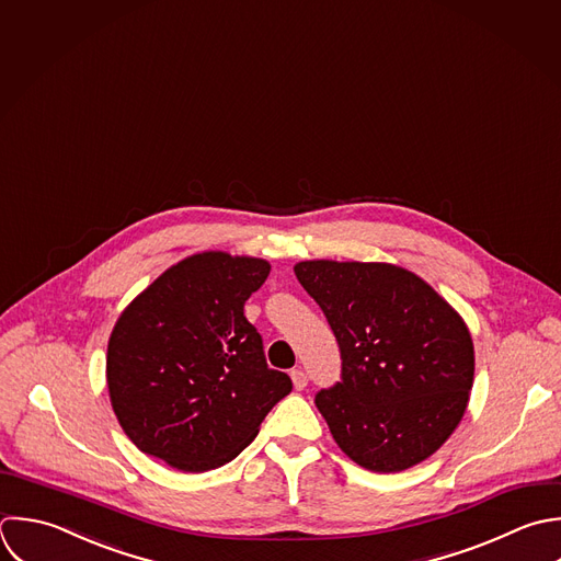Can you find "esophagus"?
<instances>
[{"label":"esophagus","instance_id":"34e87169","mask_svg":"<svg viewBox=\"0 0 561 561\" xmlns=\"http://www.w3.org/2000/svg\"><path fill=\"white\" fill-rule=\"evenodd\" d=\"M290 380H293V387H295L297 391L306 389V385H308V378H306V374H304L301 369H293V371H290Z\"/></svg>","mask_w":561,"mask_h":561}]
</instances>
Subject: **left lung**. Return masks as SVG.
<instances>
[{"label": "left lung", "mask_w": 561, "mask_h": 561, "mask_svg": "<svg viewBox=\"0 0 561 561\" xmlns=\"http://www.w3.org/2000/svg\"><path fill=\"white\" fill-rule=\"evenodd\" d=\"M295 275L339 341L343 380L317 393L339 448L371 472H402L455 433L474 382L463 317L389 262L306 260Z\"/></svg>", "instance_id": "1"}]
</instances>
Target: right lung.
I'll list each match as a JSON object with an SVG mask.
<instances>
[{
    "label": "right lung",
    "mask_w": 561,
    "mask_h": 561,
    "mask_svg": "<svg viewBox=\"0 0 561 561\" xmlns=\"http://www.w3.org/2000/svg\"><path fill=\"white\" fill-rule=\"evenodd\" d=\"M262 257L194 253L165 268L117 317L106 387L126 437L181 472L236 459L290 393L268 369L244 301L268 277Z\"/></svg>",
    "instance_id": "add662e5"
}]
</instances>
